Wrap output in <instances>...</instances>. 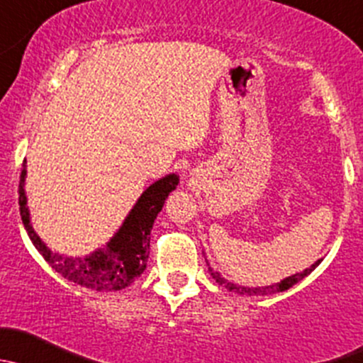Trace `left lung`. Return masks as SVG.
I'll list each match as a JSON object with an SVG mask.
<instances>
[{"instance_id":"left-lung-1","label":"left lung","mask_w":363,"mask_h":363,"mask_svg":"<svg viewBox=\"0 0 363 363\" xmlns=\"http://www.w3.org/2000/svg\"><path fill=\"white\" fill-rule=\"evenodd\" d=\"M320 262H321V259L316 260V262L313 264V265H309V267H306L304 271L295 272V274H292V276H286V278H283L279 283H271V285H265V286H242V285H238V283H233V281H229V279L223 278V276L220 274L218 271H215V269H213L211 265H209L208 259H206L208 269H209V272H211L213 279H215V281L218 283V285L225 286L227 290H230V292L239 294V295H271V294L285 292V290L292 289L295 283H298V281H301V279H304L306 276L311 274V272L315 271L316 267H318Z\"/></svg>"}]
</instances>
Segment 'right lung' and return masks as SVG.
<instances>
[{
    "instance_id": "1",
    "label": "right lung",
    "mask_w": 363,
    "mask_h": 363,
    "mask_svg": "<svg viewBox=\"0 0 363 363\" xmlns=\"http://www.w3.org/2000/svg\"><path fill=\"white\" fill-rule=\"evenodd\" d=\"M26 169L28 167L24 160L21 183H18V206H21L22 223L35 248L42 253L43 259L55 272L65 276L71 283L98 292L122 290L143 274L150 255L152 227L167 196L180 183V177L177 173L166 174L145 189V192L138 197L134 206L127 213L122 225L108 239L106 245L99 246L89 255L71 257L48 248L47 242L33 229L28 194H26V174H28Z\"/></svg>"
}]
</instances>
